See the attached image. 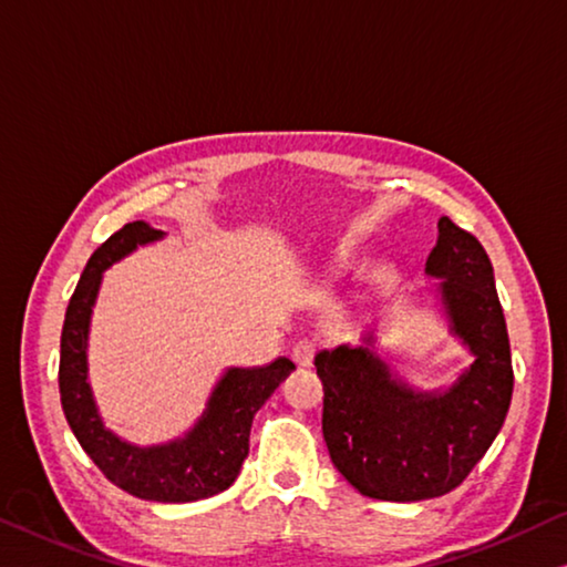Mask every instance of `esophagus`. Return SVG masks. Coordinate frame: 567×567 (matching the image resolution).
<instances>
[{
  "label": "esophagus",
  "instance_id": "esophagus-1",
  "mask_svg": "<svg viewBox=\"0 0 567 567\" xmlns=\"http://www.w3.org/2000/svg\"><path fill=\"white\" fill-rule=\"evenodd\" d=\"M313 354H317V347H313V342H309V339H301V342H296L293 350H291L293 362L303 370L311 368V364H313Z\"/></svg>",
  "mask_w": 567,
  "mask_h": 567
}]
</instances>
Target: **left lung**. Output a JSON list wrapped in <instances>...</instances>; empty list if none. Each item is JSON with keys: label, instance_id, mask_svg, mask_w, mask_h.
Returning a JSON list of instances; mask_svg holds the SVG:
<instances>
[{"label": "left lung", "instance_id": "8db88e82", "mask_svg": "<svg viewBox=\"0 0 567 567\" xmlns=\"http://www.w3.org/2000/svg\"><path fill=\"white\" fill-rule=\"evenodd\" d=\"M449 332L474 362L443 390H417L374 352L339 344L313 357L324 385L321 431L337 472L357 492L382 502H421L449 494L482 461L512 403L507 321L494 268L472 233L449 217L425 260Z\"/></svg>", "mask_w": 567, "mask_h": 567}]
</instances>
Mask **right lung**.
Listing matches in <instances>:
<instances>
[{"label":"right lung","mask_w":567,"mask_h":567,"mask_svg":"<svg viewBox=\"0 0 567 567\" xmlns=\"http://www.w3.org/2000/svg\"><path fill=\"white\" fill-rule=\"evenodd\" d=\"M164 238L150 223H128L91 256L65 311L60 337V403L85 454L121 489L150 502H197L220 494L238 478L248 456L254 415L293 370L289 357L264 368H228L203 415L179 439L136 446L106 429L89 382V332L103 271L116 260Z\"/></svg>","instance_id":"1"}]
</instances>
